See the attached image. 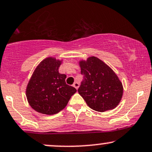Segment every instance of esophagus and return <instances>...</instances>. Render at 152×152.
<instances>
[{
	"instance_id": "1",
	"label": "esophagus",
	"mask_w": 152,
	"mask_h": 152,
	"mask_svg": "<svg viewBox=\"0 0 152 152\" xmlns=\"http://www.w3.org/2000/svg\"><path fill=\"white\" fill-rule=\"evenodd\" d=\"M74 87L75 88H76V89H78V87H79V83H77V82H75V83H74Z\"/></svg>"
}]
</instances>
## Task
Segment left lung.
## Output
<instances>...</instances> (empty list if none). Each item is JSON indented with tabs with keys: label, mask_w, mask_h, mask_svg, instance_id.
<instances>
[{
	"label": "left lung",
	"mask_w": 152,
	"mask_h": 152,
	"mask_svg": "<svg viewBox=\"0 0 152 152\" xmlns=\"http://www.w3.org/2000/svg\"><path fill=\"white\" fill-rule=\"evenodd\" d=\"M83 81L78 92L91 109L105 112L118 105L123 94V86L118 76L109 66L96 56L79 61Z\"/></svg>",
	"instance_id": "left-lung-1"
}]
</instances>
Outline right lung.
<instances>
[{"label": "right lung", "mask_w": 152, "mask_h": 152, "mask_svg": "<svg viewBox=\"0 0 152 152\" xmlns=\"http://www.w3.org/2000/svg\"><path fill=\"white\" fill-rule=\"evenodd\" d=\"M62 60L47 57L34 69L26 88L27 101L32 109L45 115H54L66 106L76 92L67 85L66 76L58 72Z\"/></svg>", "instance_id": "1"}]
</instances>
